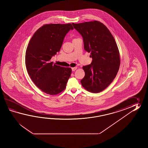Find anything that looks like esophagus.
I'll return each instance as SVG.
<instances>
[{"mask_svg":"<svg viewBox=\"0 0 148 148\" xmlns=\"http://www.w3.org/2000/svg\"><path fill=\"white\" fill-rule=\"evenodd\" d=\"M77 67H74V68H71V69H72V71H75V70L77 69Z\"/></svg>","mask_w":148,"mask_h":148,"instance_id":"34e87169","label":"esophagus"}]
</instances>
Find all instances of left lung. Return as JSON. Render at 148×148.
<instances>
[{
	"label": "left lung",
	"mask_w": 148,
	"mask_h": 148,
	"mask_svg": "<svg viewBox=\"0 0 148 148\" xmlns=\"http://www.w3.org/2000/svg\"><path fill=\"white\" fill-rule=\"evenodd\" d=\"M83 38L85 51L90 53L91 64L82 67L80 81L88 91L99 92L110 85L119 69L120 58L116 43L108 29L98 21L72 23Z\"/></svg>",
	"instance_id": "1"
}]
</instances>
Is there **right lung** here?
Segmentation results:
<instances>
[{"mask_svg":"<svg viewBox=\"0 0 148 148\" xmlns=\"http://www.w3.org/2000/svg\"><path fill=\"white\" fill-rule=\"evenodd\" d=\"M73 27L71 24H47L38 29L31 38L26 51L25 64L32 80L47 94L56 95L66 88L71 73L70 68L53 64L50 60Z\"/></svg>","mask_w":148,"mask_h":148,"instance_id":"add662e5","label":"right lung"}]
</instances>
